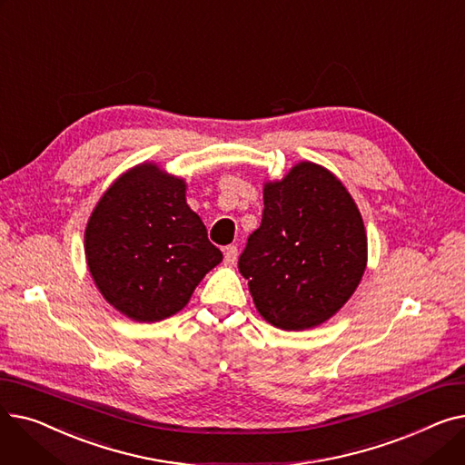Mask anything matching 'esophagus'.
Segmentation results:
<instances>
[{
    "instance_id": "obj_1",
    "label": "esophagus",
    "mask_w": 465,
    "mask_h": 465,
    "mask_svg": "<svg viewBox=\"0 0 465 465\" xmlns=\"http://www.w3.org/2000/svg\"><path fill=\"white\" fill-rule=\"evenodd\" d=\"M224 262H226L228 265H233V263L237 262V247H235V245H228V247L224 249Z\"/></svg>"
}]
</instances>
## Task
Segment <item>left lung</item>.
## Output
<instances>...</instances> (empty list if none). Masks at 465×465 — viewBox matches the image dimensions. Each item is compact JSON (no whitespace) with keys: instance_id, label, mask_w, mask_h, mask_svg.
Listing matches in <instances>:
<instances>
[{"instance_id":"obj_1","label":"left lung","mask_w":465,"mask_h":465,"mask_svg":"<svg viewBox=\"0 0 465 465\" xmlns=\"http://www.w3.org/2000/svg\"><path fill=\"white\" fill-rule=\"evenodd\" d=\"M368 263L361 214L331 171L300 162L265 183L262 224L239 272L263 319L300 331L326 322L358 288Z\"/></svg>"}]
</instances>
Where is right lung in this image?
<instances>
[{"instance_id": "obj_1", "label": "right lung", "mask_w": 465, "mask_h": 465, "mask_svg": "<svg viewBox=\"0 0 465 465\" xmlns=\"http://www.w3.org/2000/svg\"><path fill=\"white\" fill-rule=\"evenodd\" d=\"M84 252L104 298L137 322L179 312L223 262L186 203V183L156 163L135 165L109 186L86 224Z\"/></svg>"}]
</instances>
